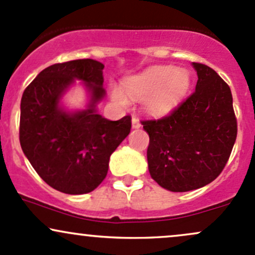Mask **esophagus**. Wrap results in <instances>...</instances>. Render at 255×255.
<instances>
[{
  "label": "esophagus",
  "mask_w": 255,
  "mask_h": 255,
  "mask_svg": "<svg viewBox=\"0 0 255 255\" xmlns=\"http://www.w3.org/2000/svg\"><path fill=\"white\" fill-rule=\"evenodd\" d=\"M132 127L134 128V129H138V128L141 127V123L138 119H136V117H133L132 119Z\"/></svg>",
  "instance_id": "esophagus-1"
}]
</instances>
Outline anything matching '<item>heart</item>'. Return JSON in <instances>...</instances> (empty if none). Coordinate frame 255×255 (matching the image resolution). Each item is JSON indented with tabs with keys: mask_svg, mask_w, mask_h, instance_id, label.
<instances>
[{
	"mask_svg": "<svg viewBox=\"0 0 255 255\" xmlns=\"http://www.w3.org/2000/svg\"><path fill=\"white\" fill-rule=\"evenodd\" d=\"M191 76L185 69L152 66L140 75L125 81V92L133 100L144 99V109L151 116L170 113L189 92ZM119 87L111 91L113 99L121 106L128 105V98Z\"/></svg>",
	"mask_w": 255,
	"mask_h": 255,
	"instance_id": "b5f03b06",
	"label": "heart"
}]
</instances>
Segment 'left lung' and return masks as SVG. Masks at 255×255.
<instances>
[{"label":"left lung","instance_id":"left-lung-1","mask_svg":"<svg viewBox=\"0 0 255 255\" xmlns=\"http://www.w3.org/2000/svg\"><path fill=\"white\" fill-rule=\"evenodd\" d=\"M192 65L198 76L194 93L167 116L141 121L150 138L151 178L173 192L200 189L217 179L237 136L230 87L209 66Z\"/></svg>","mask_w":255,"mask_h":255}]
</instances>
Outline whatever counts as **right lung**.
<instances>
[{"label": "right lung", "mask_w": 255, "mask_h": 255, "mask_svg": "<svg viewBox=\"0 0 255 255\" xmlns=\"http://www.w3.org/2000/svg\"><path fill=\"white\" fill-rule=\"evenodd\" d=\"M104 65L93 59L53 64L25 88L20 103L19 140L37 174L58 191L88 194L104 180L109 159L132 128L130 116L119 121L97 114L103 99ZM74 79L83 80L92 94L83 112L70 114L60 97Z\"/></svg>", "instance_id": "add662e5"}]
</instances>
